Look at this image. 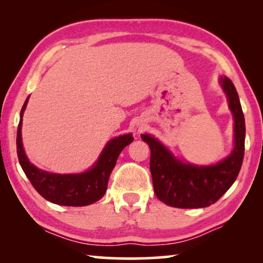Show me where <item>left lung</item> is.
Listing matches in <instances>:
<instances>
[{"label":"left lung","instance_id":"8db88e82","mask_svg":"<svg viewBox=\"0 0 263 263\" xmlns=\"http://www.w3.org/2000/svg\"><path fill=\"white\" fill-rule=\"evenodd\" d=\"M219 84L228 97L233 116V149L219 162L199 166L182 161L152 135H141L151 148L149 169L154 193L160 201L173 208L197 209L216 203L237 180L245 153V117L234 84L220 77Z\"/></svg>","mask_w":263,"mask_h":263}]
</instances>
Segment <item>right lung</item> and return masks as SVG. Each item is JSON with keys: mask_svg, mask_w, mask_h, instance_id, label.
I'll return each mask as SVG.
<instances>
[{"mask_svg": "<svg viewBox=\"0 0 263 263\" xmlns=\"http://www.w3.org/2000/svg\"><path fill=\"white\" fill-rule=\"evenodd\" d=\"M29 97L21 110L16 144L20 164L31 184L44 198L58 205L84 206L97 202L105 194L110 174L119 154L133 141L132 135L127 133L109 140L96 162L86 172L77 174H57L43 171L30 162L22 141V123Z\"/></svg>", "mask_w": 263, "mask_h": 263, "instance_id": "1", "label": "right lung"}]
</instances>
